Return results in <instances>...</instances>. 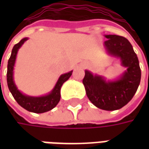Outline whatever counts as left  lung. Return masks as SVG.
Listing matches in <instances>:
<instances>
[{
  "label": "left lung",
  "mask_w": 149,
  "mask_h": 149,
  "mask_svg": "<svg viewBox=\"0 0 149 149\" xmlns=\"http://www.w3.org/2000/svg\"><path fill=\"white\" fill-rule=\"evenodd\" d=\"M106 52L120 59V65L127 69L117 79L106 81L103 76L93 75L85 70L83 84L88 98L100 109L113 111L121 109L132 100L141 82V71L137 56L125 37L104 35Z\"/></svg>",
  "instance_id": "obj_1"
}]
</instances>
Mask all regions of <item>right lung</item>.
Returning <instances> with one entry per match:
<instances>
[{"label":"right lung","mask_w":149,"mask_h":149,"mask_svg":"<svg viewBox=\"0 0 149 149\" xmlns=\"http://www.w3.org/2000/svg\"><path fill=\"white\" fill-rule=\"evenodd\" d=\"M28 39V37H24L20 42L16 44L13 48L7 67V84L13 97L22 108L29 112L43 113L52 109L59 103L61 100V88L62 84L66 81H68V78L71 77L72 71L61 75L52 90L46 95L40 97H31L22 93L15 84L13 80V69L18 50Z\"/></svg>","instance_id":"right-lung-1"}]
</instances>
